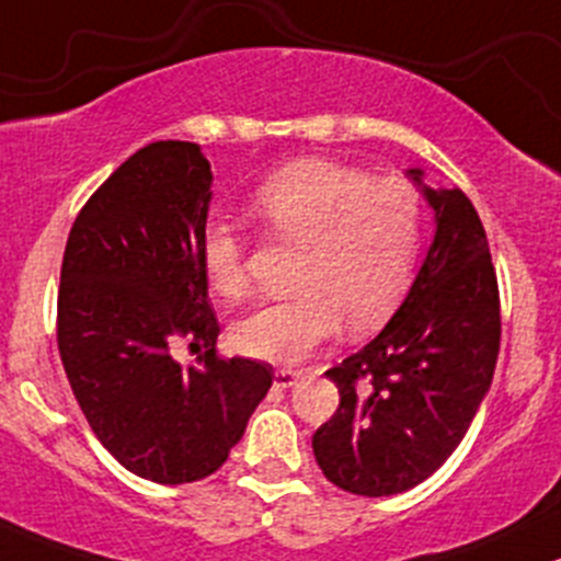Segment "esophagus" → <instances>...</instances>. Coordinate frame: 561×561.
I'll list each match as a JSON object with an SVG mask.
<instances>
[{"mask_svg": "<svg viewBox=\"0 0 561 561\" xmlns=\"http://www.w3.org/2000/svg\"><path fill=\"white\" fill-rule=\"evenodd\" d=\"M298 378H300V373L287 370V367H279V370L274 373V386H276V389H290V386H293Z\"/></svg>", "mask_w": 561, "mask_h": 561, "instance_id": "obj_1", "label": "esophagus"}]
</instances>
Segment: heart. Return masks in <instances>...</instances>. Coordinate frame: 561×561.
<instances>
[{"instance_id": "heart-1", "label": "heart", "mask_w": 561, "mask_h": 561, "mask_svg": "<svg viewBox=\"0 0 561 561\" xmlns=\"http://www.w3.org/2000/svg\"><path fill=\"white\" fill-rule=\"evenodd\" d=\"M250 213L276 242L298 248L293 295L261 306L233 330L242 354L300 362L341 332L378 330L410 290L423 244V199L408 181L330 159H300L268 175ZM202 268L224 298L250 290L248 248L215 220L202 233Z\"/></svg>"}]
</instances>
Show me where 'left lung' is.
<instances>
[{
    "mask_svg": "<svg viewBox=\"0 0 561 561\" xmlns=\"http://www.w3.org/2000/svg\"><path fill=\"white\" fill-rule=\"evenodd\" d=\"M421 183V170H410ZM436 233L408 298L365 348L330 367L341 404L317 428L335 488L397 495L439 469L469 431L501 348V295L488 233L460 188L423 186Z\"/></svg>",
    "mask_w": 561,
    "mask_h": 561,
    "instance_id": "8db88e82",
    "label": "left lung"
}]
</instances>
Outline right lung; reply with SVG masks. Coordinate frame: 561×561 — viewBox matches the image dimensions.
<instances>
[{
    "label": "right lung",
    "instance_id": "obj_1",
    "mask_svg": "<svg viewBox=\"0 0 561 561\" xmlns=\"http://www.w3.org/2000/svg\"><path fill=\"white\" fill-rule=\"evenodd\" d=\"M199 144L135 151L84 202L60 266L58 351L101 445L157 484L210 477L271 389L263 362L224 359L202 233L213 196ZM205 345L181 368L171 343Z\"/></svg>",
    "mask_w": 561,
    "mask_h": 561
}]
</instances>
